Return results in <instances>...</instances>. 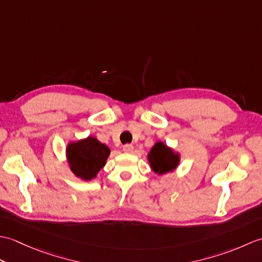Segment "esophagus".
Here are the masks:
<instances>
[{"instance_id":"obj_1","label":"esophagus","mask_w":262,"mask_h":262,"mask_svg":"<svg viewBox=\"0 0 262 262\" xmlns=\"http://www.w3.org/2000/svg\"><path fill=\"white\" fill-rule=\"evenodd\" d=\"M133 149H134V146H133L132 144H126V145L122 146V151L125 153H132Z\"/></svg>"}]
</instances>
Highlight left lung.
<instances>
[{
    "mask_svg": "<svg viewBox=\"0 0 262 262\" xmlns=\"http://www.w3.org/2000/svg\"><path fill=\"white\" fill-rule=\"evenodd\" d=\"M180 160L181 157L179 152H176L173 148L169 147L161 141L155 143L147 154L149 168L159 176L176 170L180 164Z\"/></svg>",
    "mask_w": 262,
    "mask_h": 262,
    "instance_id": "8db88e82",
    "label": "left lung"
}]
</instances>
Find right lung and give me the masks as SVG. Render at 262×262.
<instances>
[{"instance_id": "add662e5", "label": "right lung", "mask_w": 262, "mask_h": 262, "mask_svg": "<svg viewBox=\"0 0 262 262\" xmlns=\"http://www.w3.org/2000/svg\"><path fill=\"white\" fill-rule=\"evenodd\" d=\"M65 154L72 173L81 180L90 181L107 163L110 148L99 142L98 138L88 136L79 141L70 142L66 146Z\"/></svg>"}]
</instances>
